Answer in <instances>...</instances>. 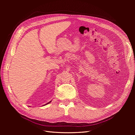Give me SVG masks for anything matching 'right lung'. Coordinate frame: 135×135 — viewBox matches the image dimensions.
I'll return each mask as SVG.
<instances>
[{"mask_svg": "<svg viewBox=\"0 0 135 135\" xmlns=\"http://www.w3.org/2000/svg\"><path fill=\"white\" fill-rule=\"evenodd\" d=\"M51 101H50V102H49V103H47V104H45V105H47V104H49V103H51Z\"/></svg>", "mask_w": 135, "mask_h": 135, "instance_id": "obj_1", "label": "right lung"}]
</instances>
